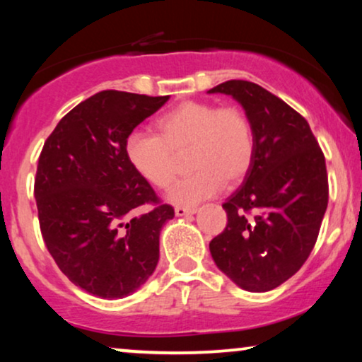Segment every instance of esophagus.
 <instances>
[{
	"mask_svg": "<svg viewBox=\"0 0 362 362\" xmlns=\"http://www.w3.org/2000/svg\"><path fill=\"white\" fill-rule=\"evenodd\" d=\"M196 207H182V206H176L175 207V214L177 217H182V216H192L196 214Z\"/></svg>",
	"mask_w": 362,
	"mask_h": 362,
	"instance_id": "obj_1",
	"label": "esophagus"
}]
</instances>
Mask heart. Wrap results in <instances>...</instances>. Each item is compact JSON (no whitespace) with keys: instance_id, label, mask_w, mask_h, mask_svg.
<instances>
[{"instance_id":"b5f03b06","label":"heart","mask_w":362,"mask_h":362,"mask_svg":"<svg viewBox=\"0 0 362 362\" xmlns=\"http://www.w3.org/2000/svg\"><path fill=\"white\" fill-rule=\"evenodd\" d=\"M156 133L135 130L125 140L133 170L151 186L165 189L176 176V153L189 148L191 173L168 192L177 206H196L235 185L249 173L255 155L254 127L242 108L187 100L156 118Z\"/></svg>"}]
</instances>
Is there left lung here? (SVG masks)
<instances>
[{
	"label": "left lung",
	"instance_id": "left-lung-1",
	"mask_svg": "<svg viewBox=\"0 0 362 362\" xmlns=\"http://www.w3.org/2000/svg\"><path fill=\"white\" fill-rule=\"evenodd\" d=\"M209 93L232 95L254 127L255 155L244 185L222 207L226 229L211 240L216 265L240 288L269 291L301 269L328 206L325 155L308 122L249 81Z\"/></svg>",
	"mask_w": 362,
	"mask_h": 362
}]
</instances>
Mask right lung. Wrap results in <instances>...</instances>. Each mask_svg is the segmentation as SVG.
I'll return each instance as SVG.
<instances>
[{
	"label": "right lung",
	"mask_w": 362,
	"mask_h": 362,
	"mask_svg": "<svg viewBox=\"0 0 362 362\" xmlns=\"http://www.w3.org/2000/svg\"><path fill=\"white\" fill-rule=\"evenodd\" d=\"M168 98L102 90L62 117L44 143L34 180L44 244L87 293L123 298L156 269L161 227L175 209L133 170L125 140ZM145 204L150 213L129 217Z\"/></svg>",
	"instance_id": "right-lung-1"
}]
</instances>
